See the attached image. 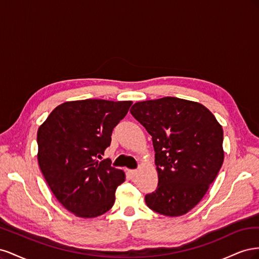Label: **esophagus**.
Listing matches in <instances>:
<instances>
[{
	"label": "esophagus",
	"mask_w": 259,
	"mask_h": 259,
	"mask_svg": "<svg viewBox=\"0 0 259 259\" xmlns=\"http://www.w3.org/2000/svg\"><path fill=\"white\" fill-rule=\"evenodd\" d=\"M137 173H138L137 169H130V174H131L132 176H136Z\"/></svg>",
	"instance_id": "esophagus-1"
}]
</instances>
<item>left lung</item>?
Returning a JSON list of instances; mask_svg holds the SVG:
<instances>
[{"instance_id": "left-lung-1", "label": "left lung", "mask_w": 259, "mask_h": 259, "mask_svg": "<svg viewBox=\"0 0 259 259\" xmlns=\"http://www.w3.org/2000/svg\"><path fill=\"white\" fill-rule=\"evenodd\" d=\"M132 115L152 136L159 183L149 208L176 217L193 208L224 162L222 125L206 107L176 97L139 101Z\"/></svg>"}]
</instances>
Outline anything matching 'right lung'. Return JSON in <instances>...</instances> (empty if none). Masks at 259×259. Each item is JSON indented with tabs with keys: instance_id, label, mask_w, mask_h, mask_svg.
I'll use <instances>...</instances> for the list:
<instances>
[{
	"instance_id": "1",
	"label": "right lung",
	"mask_w": 259,
	"mask_h": 259,
	"mask_svg": "<svg viewBox=\"0 0 259 259\" xmlns=\"http://www.w3.org/2000/svg\"><path fill=\"white\" fill-rule=\"evenodd\" d=\"M132 101L85 99L56 107L37 131V161L55 197L75 216L105 214L124 171L99 161Z\"/></svg>"
}]
</instances>
